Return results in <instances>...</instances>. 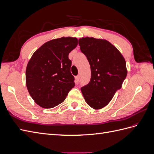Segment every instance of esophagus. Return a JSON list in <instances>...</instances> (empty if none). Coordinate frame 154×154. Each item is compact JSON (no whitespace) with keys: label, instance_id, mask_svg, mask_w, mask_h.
<instances>
[{"label":"esophagus","instance_id":"34e87169","mask_svg":"<svg viewBox=\"0 0 154 154\" xmlns=\"http://www.w3.org/2000/svg\"><path fill=\"white\" fill-rule=\"evenodd\" d=\"M79 79H80V76L78 75V76H75V82H76V83H78V82Z\"/></svg>","mask_w":154,"mask_h":154}]
</instances>
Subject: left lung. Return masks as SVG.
<instances>
[{
    "label": "left lung",
    "mask_w": 154,
    "mask_h": 154,
    "mask_svg": "<svg viewBox=\"0 0 154 154\" xmlns=\"http://www.w3.org/2000/svg\"><path fill=\"white\" fill-rule=\"evenodd\" d=\"M78 43L91 70L90 82L81 88L82 94L92 109H102L122 88L127 75L125 60L119 50L106 40L85 37L79 39Z\"/></svg>",
    "instance_id": "left-lung-1"
}]
</instances>
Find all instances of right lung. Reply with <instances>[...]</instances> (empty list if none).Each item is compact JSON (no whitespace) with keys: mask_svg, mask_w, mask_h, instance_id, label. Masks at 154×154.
Wrapping results in <instances>:
<instances>
[{"mask_svg":"<svg viewBox=\"0 0 154 154\" xmlns=\"http://www.w3.org/2000/svg\"><path fill=\"white\" fill-rule=\"evenodd\" d=\"M78 39L62 37L45 42L32 55L26 71L27 88L36 104L51 109L60 104L75 85L69 54Z\"/></svg>","mask_w":154,"mask_h":154,"instance_id":"right-lung-1","label":"right lung"}]
</instances>
